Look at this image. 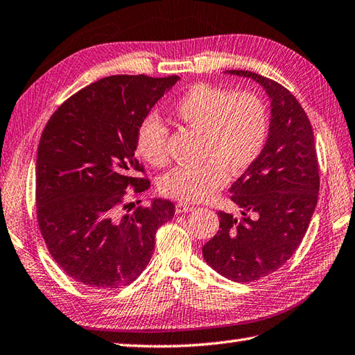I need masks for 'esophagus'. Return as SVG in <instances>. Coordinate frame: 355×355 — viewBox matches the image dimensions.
<instances>
[{
  "label": "esophagus",
  "mask_w": 355,
  "mask_h": 355,
  "mask_svg": "<svg viewBox=\"0 0 355 355\" xmlns=\"http://www.w3.org/2000/svg\"><path fill=\"white\" fill-rule=\"evenodd\" d=\"M194 209H196V207L193 205H188V203H184V202H179L176 205V212L178 214H187V212H191Z\"/></svg>",
  "instance_id": "1"
}]
</instances>
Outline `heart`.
I'll use <instances>...</instances> for the list:
<instances>
[{
	"mask_svg": "<svg viewBox=\"0 0 355 355\" xmlns=\"http://www.w3.org/2000/svg\"><path fill=\"white\" fill-rule=\"evenodd\" d=\"M180 123L202 135L200 166L176 167L159 180L162 196L180 202H200L227 184L230 175H243L265 148L268 110L253 92H232L211 84H194L173 105ZM167 128L155 114L137 128L135 148L155 167L168 161Z\"/></svg>",
	"mask_w": 355,
	"mask_h": 355,
	"instance_id": "1",
	"label": "heart"
}]
</instances>
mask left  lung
<instances>
[{"label": "left lung", "mask_w": 355, "mask_h": 355, "mask_svg": "<svg viewBox=\"0 0 355 355\" xmlns=\"http://www.w3.org/2000/svg\"><path fill=\"white\" fill-rule=\"evenodd\" d=\"M261 84L271 101V122L261 157L230 193L243 218L218 212L220 230L202 247L223 277L248 283L277 271L304 238L319 193L313 129L295 96L250 71H227Z\"/></svg>", "instance_id": "1"}]
</instances>
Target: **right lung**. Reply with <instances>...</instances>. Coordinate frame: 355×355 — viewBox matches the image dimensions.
I'll return each mask as SVG.
<instances>
[{"instance_id": "add662e5", "label": "right lung", "mask_w": 355, "mask_h": 355, "mask_svg": "<svg viewBox=\"0 0 355 355\" xmlns=\"http://www.w3.org/2000/svg\"><path fill=\"white\" fill-rule=\"evenodd\" d=\"M179 80L171 75H112L64 101L43 129L36 161L39 229L51 256L93 289L134 282L150 262L157 230L175 205L126 203L128 188L150 187L135 155V134ZM140 203V202H137Z\"/></svg>"}]
</instances>
